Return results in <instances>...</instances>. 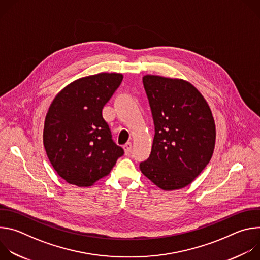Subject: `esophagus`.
Listing matches in <instances>:
<instances>
[{
	"instance_id": "obj_1",
	"label": "esophagus",
	"mask_w": 260,
	"mask_h": 260,
	"mask_svg": "<svg viewBox=\"0 0 260 260\" xmlns=\"http://www.w3.org/2000/svg\"><path fill=\"white\" fill-rule=\"evenodd\" d=\"M123 149H124V153L125 154H129V152L132 151V143H126L123 146Z\"/></svg>"
}]
</instances>
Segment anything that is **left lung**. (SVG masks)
I'll return each instance as SVG.
<instances>
[{
	"label": "left lung",
	"mask_w": 260,
	"mask_h": 260,
	"mask_svg": "<svg viewBox=\"0 0 260 260\" xmlns=\"http://www.w3.org/2000/svg\"><path fill=\"white\" fill-rule=\"evenodd\" d=\"M143 85L149 101L155 135L141 172L164 190L190 184L209 164L216 128L210 107L189 82L146 75Z\"/></svg>",
	"instance_id": "8db88e82"
}]
</instances>
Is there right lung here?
Listing matches in <instances>:
<instances>
[{
    "label": "right lung",
    "instance_id": "obj_1",
    "mask_svg": "<svg viewBox=\"0 0 260 260\" xmlns=\"http://www.w3.org/2000/svg\"><path fill=\"white\" fill-rule=\"evenodd\" d=\"M122 79L118 73L83 77L67 85L52 101L43 143L53 169L68 183L90 186L123 155L102 115Z\"/></svg>",
    "mask_w": 260,
    "mask_h": 260
}]
</instances>
